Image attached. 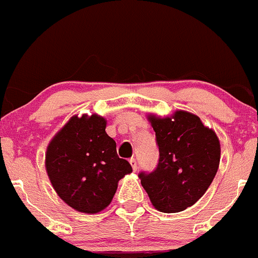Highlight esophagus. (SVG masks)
<instances>
[{"label": "esophagus", "mask_w": 258, "mask_h": 258, "mask_svg": "<svg viewBox=\"0 0 258 258\" xmlns=\"http://www.w3.org/2000/svg\"><path fill=\"white\" fill-rule=\"evenodd\" d=\"M129 163H130V165H132V168H133V170H137L138 169V163H137V159H135V158H130L129 159Z\"/></svg>", "instance_id": "1"}]
</instances>
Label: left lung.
I'll list each match as a JSON object with an SVG mask.
<instances>
[{"label": "left lung", "mask_w": 258, "mask_h": 258, "mask_svg": "<svg viewBox=\"0 0 258 258\" xmlns=\"http://www.w3.org/2000/svg\"><path fill=\"white\" fill-rule=\"evenodd\" d=\"M149 121L159 160L153 172L139 173L140 182L158 211L180 212L195 205L212 183L221 158L219 140L187 111H175L172 118L150 115Z\"/></svg>", "instance_id": "8db88e82"}]
</instances>
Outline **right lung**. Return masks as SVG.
<instances>
[{
    "instance_id": "1",
    "label": "right lung",
    "mask_w": 258,
    "mask_h": 258,
    "mask_svg": "<svg viewBox=\"0 0 258 258\" xmlns=\"http://www.w3.org/2000/svg\"><path fill=\"white\" fill-rule=\"evenodd\" d=\"M98 115L73 116L46 152V170L58 197L74 210L98 213L110 205L118 182L132 172Z\"/></svg>"
}]
</instances>
